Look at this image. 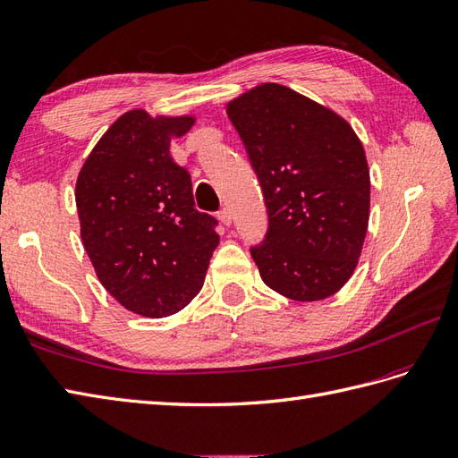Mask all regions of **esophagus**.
<instances>
[{
	"mask_svg": "<svg viewBox=\"0 0 458 458\" xmlns=\"http://www.w3.org/2000/svg\"><path fill=\"white\" fill-rule=\"evenodd\" d=\"M218 218H220L222 225L230 226V225H232V213H230V208H222L220 213H218Z\"/></svg>",
	"mask_w": 458,
	"mask_h": 458,
	"instance_id": "esophagus-1",
	"label": "esophagus"
}]
</instances>
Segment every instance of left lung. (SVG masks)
Returning a JSON list of instances; mask_svg holds the SVG:
<instances>
[{
  "mask_svg": "<svg viewBox=\"0 0 458 458\" xmlns=\"http://www.w3.org/2000/svg\"><path fill=\"white\" fill-rule=\"evenodd\" d=\"M226 112L265 197L268 228L250 250L263 283L296 301L333 296L354 273L369 220V170L354 129L276 83Z\"/></svg>",
  "mask_w": 458,
  "mask_h": 458,
  "instance_id": "1",
  "label": "left lung"
}]
</instances>
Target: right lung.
<instances>
[{"instance_id": "1", "label": "right lung", "mask_w": 458, "mask_h": 458, "mask_svg": "<svg viewBox=\"0 0 458 458\" xmlns=\"http://www.w3.org/2000/svg\"><path fill=\"white\" fill-rule=\"evenodd\" d=\"M195 117L131 110L92 148L75 185L89 259L129 311L166 318L201 290L218 245L215 216L199 213L191 175L170 157V139Z\"/></svg>"}]
</instances>
